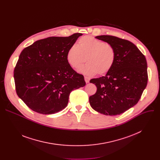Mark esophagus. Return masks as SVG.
<instances>
[{
	"label": "esophagus",
	"mask_w": 160,
	"mask_h": 160,
	"mask_svg": "<svg viewBox=\"0 0 160 160\" xmlns=\"http://www.w3.org/2000/svg\"><path fill=\"white\" fill-rule=\"evenodd\" d=\"M84 78H85V81L86 83H88V82H89V81H90V78H89V77H85Z\"/></svg>",
	"instance_id": "esophagus-1"
}]
</instances>
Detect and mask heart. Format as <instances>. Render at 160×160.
Segmentation results:
<instances>
[{
  "label": "heart",
  "instance_id": "heart-1",
  "mask_svg": "<svg viewBox=\"0 0 160 160\" xmlns=\"http://www.w3.org/2000/svg\"><path fill=\"white\" fill-rule=\"evenodd\" d=\"M67 61L74 69H78L87 61L80 71L93 76L98 73L104 75L113 67L116 60V52L109 43L91 36H84L79 39L78 46L72 45L68 50Z\"/></svg>",
  "mask_w": 160,
  "mask_h": 160
}]
</instances>
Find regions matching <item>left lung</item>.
Listing matches in <instances>:
<instances>
[{
  "mask_svg": "<svg viewBox=\"0 0 160 160\" xmlns=\"http://www.w3.org/2000/svg\"><path fill=\"white\" fill-rule=\"evenodd\" d=\"M96 38L112 45L116 60L106 76L90 80L96 85L97 91L89 97V102L95 111L103 115H120L138 102L146 87V59L136 45L127 40L111 35Z\"/></svg>",
  "mask_w": 160,
  "mask_h": 160,
  "instance_id": "1",
  "label": "left lung"
}]
</instances>
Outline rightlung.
Instances as JSON below:
<instances>
[{"mask_svg":"<svg viewBox=\"0 0 160 160\" xmlns=\"http://www.w3.org/2000/svg\"><path fill=\"white\" fill-rule=\"evenodd\" d=\"M82 33L51 37L21 52L14 68L16 94L32 110L51 115L65 108L70 92L85 85L84 77L68 64V50Z\"/></svg>","mask_w":160,"mask_h":160,"instance_id":"add662e5","label":"right lung"}]
</instances>
